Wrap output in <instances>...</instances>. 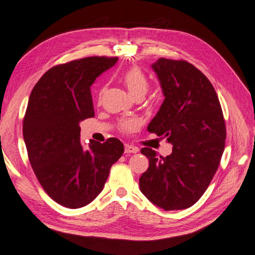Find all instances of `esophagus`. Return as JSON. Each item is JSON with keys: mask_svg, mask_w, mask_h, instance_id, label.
<instances>
[{"mask_svg": "<svg viewBox=\"0 0 255 255\" xmlns=\"http://www.w3.org/2000/svg\"><path fill=\"white\" fill-rule=\"evenodd\" d=\"M137 151H138L137 147H134L132 145L124 146V152H126V153H136Z\"/></svg>", "mask_w": 255, "mask_h": 255, "instance_id": "34e87169", "label": "esophagus"}]
</instances>
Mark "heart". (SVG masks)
I'll return each instance as SVG.
<instances>
[{"label":"heart","instance_id":"obj_1","mask_svg":"<svg viewBox=\"0 0 255 255\" xmlns=\"http://www.w3.org/2000/svg\"><path fill=\"white\" fill-rule=\"evenodd\" d=\"M123 82L128 88L129 94L133 97H144L148 92L149 84L142 72L137 68H132L123 74ZM104 92V90H103ZM102 92V93H103ZM135 127V122L132 120H124L121 123V128L123 131L128 132Z\"/></svg>","mask_w":255,"mask_h":255}]
</instances>
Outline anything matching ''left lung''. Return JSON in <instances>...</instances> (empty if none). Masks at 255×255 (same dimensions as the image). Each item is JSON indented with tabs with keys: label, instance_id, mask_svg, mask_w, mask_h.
I'll list each match as a JSON object with an SVG mask.
<instances>
[{
	"label": "left lung",
	"instance_id": "8db88e82",
	"mask_svg": "<svg viewBox=\"0 0 255 255\" xmlns=\"http://www.w3.org/2000/svg\"><path fill=\"white\" fill-rule=\"evenodd\" d=\"M151 68L164 101L147 129L166 138L173 149L166 157L141 149L149 167L139 177V188L165 211L187 209L200 199L219 167L226 139L224 117L213 85L195 66L159 58Z\"/></svg>",
	"mask_w": 255,
	"mask_h": 255
}]
</instances>
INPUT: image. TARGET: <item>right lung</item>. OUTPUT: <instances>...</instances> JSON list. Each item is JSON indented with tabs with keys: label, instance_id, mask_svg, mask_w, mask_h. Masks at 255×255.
Wrapping results in <instances>:
<instances>
[{
	"label": "right lung",
	"instance_id": "1",
	"mask_svg": "<svg viewBox=\"0 0 255 255\" xmlns=\"http://www.w3.org/2000/svg\"><path fill=\"white\" fill-rule=\"evenodd\" d=\"M117 61L94 56L55 66L30 94L22 124L29 161L47 195L66 208L94 200L124 151L115 137L80 142V122L94 117L91 86Z\"/></svg>",
	"mask_w": 255,
	"mask_h": 255
}]
</instances>
